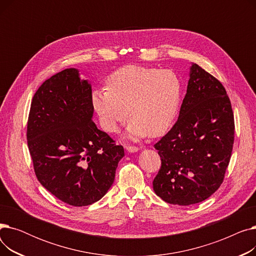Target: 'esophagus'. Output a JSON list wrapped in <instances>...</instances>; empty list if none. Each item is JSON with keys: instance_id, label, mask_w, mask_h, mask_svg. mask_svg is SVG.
I'll return each mask as SVG.
<instances>
[{"instance_id": "1", "label": "esophagus", "mask_w": 256, "mask_h": 256, "mask_svg": "<svg viewBox=\"0 0 256 256\" xmlns=\"http://www.w3.org/2000/svg\"><path fill=\"white\" fill-rule=\"evenodd\" d=\"M126 150H128V152H138V150H139V147H137V146H132V145H128V146H126Z\"/></svg>"}]
</instances>
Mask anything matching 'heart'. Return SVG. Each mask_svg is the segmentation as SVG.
I'll return each mask as SVG.
<instances>
[{
    "label": "heart",
    "mask_w": 256,
    "mask_h": 256,
    "mask_svg": "<svg viewBox=\"0 0 256 256\" xmlns=\"http://www.w3.org/2000/svg\"><path fill=\"white\" fill-rule=\"evenodd\" d=\"M182 93L174 72L128 65L108 76L106 89L94 90L91 102L106 132H118L130 118L128 137L138 140L164 135L178 115Z\"/></svg>",
    "instance_id": "obj_1"
}]
</instances>
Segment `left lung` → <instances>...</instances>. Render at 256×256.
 I'll use <instances>...</instances> for the list:
<instances>
[{"instance_id":"8db88e82","label":"left lung","mask_w":256,"mask_h":256,"mask_svg":"<svg viewBox=\"0 0 256 256\" xmlns=\"http://www.w3.org/2000/svg\"><path fill=\"white\" fill-rule=\"evenodd\" d=\"M234 140L232 104L219 80L195 63L178 119L154 144L162 165L154 193L170 204H199L223 182Z\"/></svg>"}]
</instances>
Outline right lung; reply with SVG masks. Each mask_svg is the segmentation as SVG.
I'll return each instance as SVG.
<instances>
[{
    "mask_svg": "<svg viewBox=\"0 0 256 256\" xmlns=\"http://www.w3.org/2000/svg\"><path fill=\"white\" fill-rule=\"evenodd\" d=\"M92 89L78 70L66 68L34 94L26 140L36 178L63 202L86 206L110 189L124 156L92 121Z\"/></svg>",
    "mask_w": 256,
    "mask_h": 256,
    "instance_id": "1",
    "label": "right lung"
}]
</instances>
